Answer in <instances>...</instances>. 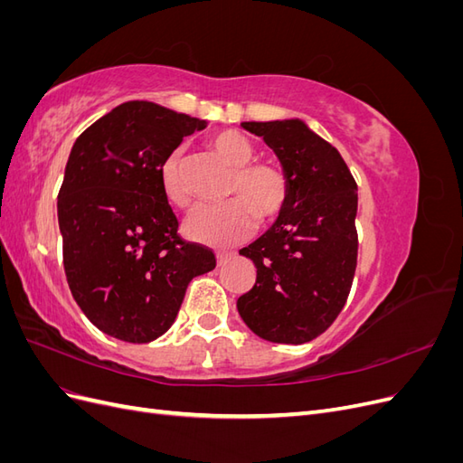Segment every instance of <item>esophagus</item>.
<instances>
[{
    "mask_svg": "<svg viewBox=\"0 0 463 463\" xmlns=\"http://www.w3.org/2000/svg\"><path fill=\"white\" fill-rule=\"evenodd\" d=\"M226 257H228L226 250H216V260H218V264H222L223 260H226Z\"/></svg>",
    "mask_w": 463,
    "mask_h": 463,
    "instance_id": "obj_1",
    "label": "esophagus"
}]
</instances>
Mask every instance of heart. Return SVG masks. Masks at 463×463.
<instances>
[{
  "label": "heart",
  "instance_id": "1",
  "mask_svg": "<svg viewBox=\"0 0 463 463\" xmlns=\"http://www.w3.org/2000/svg\"><path fill=\"white\" fill-rule=\"evenodd\" d=\"M208 148L232 167L226 185L230 201L199 204L185 218L184 232L193 241L223 247L245 240L259 223H272L289 201V179L278 164L255 160L257 146L237 129H222L208 137ZM160 185L167 203L185 208L191 194L184 181V158L174 150L160 165Z\"/></svg>",
  "mask_w": 463,
  "mask_h": 463
}]
</instances>
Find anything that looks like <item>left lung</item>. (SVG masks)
Instances as JSON below:
<instances>
[{
  "label": "left lung",
  "instance_id": "1",
  "mask_svg": "<svg viewBox=\"0 0 463 463\" xmlns=\"http://www.w3.org/2000/svg\"><path fill=\"white\" fill-rule=\"evenodd\" d=\"M282 162L289 201L278 222L243 247L257 282L237 299L245 325L274 344H305L344 309L357 266V184L340 152L299 119L245 121Z\"/></svg>",
  "mask_w": 463,
  "mask_h": 463
}]
</instances>
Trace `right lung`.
<instances>
[{"instance_id": "add662e5", "label": "right lung", "mask_w": 463, "mask_h": 463, "mask_svg": "<svg viewBox=\"0 0 463 463\" xmlns=\"http://www.w3.org/2000/svg\"><path fill=\"white\" fill-rule=\"evenodd\" d=\"M206 121L152 102L111 109L75 141L58 194L63 269L80 311L108 335L146 344L174 325L214 250L185 241L160 165Z\"/></svg>"}]
</instances>
